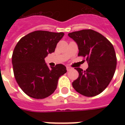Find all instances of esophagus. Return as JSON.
I'll list each match as a JSON object with an SVG mask.
<instances>
[{
  "mask_svg": "<svg viewBox=\"0 0 125 125\" xmlns=\"http://www.w3.org/2000/svg\"><path fill=\"white\" fill-rule=\"evenodd\" d=\"M66 68H67V70L70 71L71 70H72V68H71L70 66H66Z\"/></svg>",
  "mask_w": 125,
  "mask_h": 125,
  "instance_id": "obj_1",
  "label": "esophagus"
}]
</instances>
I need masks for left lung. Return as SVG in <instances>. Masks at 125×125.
<instances>
[{"label":"left lung","instance_id":"1","mask_svg":"<svg viewBox=\"0 0 125 125\" xmlns=\"http://www.w3.org/2000/svg\"><path fill=\"white\" fill-rule=\"evenodd\" d=\"M78 47L79 56L86 57L88 68H76L79 76L72 86L83 96H95L103 92L113 79L116 66L114 47L105 37L92 29L70 33Z\"/></svg>","mask_w":125,"mask_h":125}]
</instances>
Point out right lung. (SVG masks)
I'll return each instance as SVG.
<instances>
[{"label": "right lung", "mask_w": 125, "mask_h": 125, "mask_svg": "<svg viewBox=\"0 0 125 125\" xmlns=\"http://www.w3.org/2000/svg\"><path fill=\"white\" fill-rule=\"evenodd\" d=\"M64 33L35 31L24 36L16 45L12 55L13 72L21 90L29 96L43 99L57 88L60 76L66 73L62 64L48 68L45 57L55 52Z\"/></svg>", "instance_id": "1"}]
</instances>
